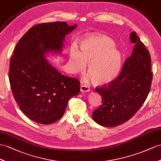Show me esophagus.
<instances>
[{
    "instance_id": "obj_1",
    "label": "esophagus",
    "mask_w": 161,
    "mask_h": 161,
    "mask_svg": "<svg viewBox=\"0 0 161 161\" xmlns=\"http://www.w3.org/2000/svg\"><path fill=\"white\" fill-rule=\"evenodd\" d=\"M80 92H89V87L86 85H81L80 86Z\"/></svg>"
}]
</instances>
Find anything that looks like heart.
I'll use <instances>...</instances> for the list:
<instances>
[{"label": "heart", "instance_id": "heart-1", "mask_svg": "<svg viewBox=\"0 0 161 161\" xmlns=\"http://www.w3.org/2000/svg\"><path fill=\"white\" fill-rule=\"evenodd\" d=\"M115 43L106 35L93 33L80 42V52L75 47L70 50L68 66L72 74L85 71V81L92 79L96 85L110 83L117 76L122 64V55L114 47Z\"/></svg>", "mask_w": 161, "mask_h": 161}]
</instances>
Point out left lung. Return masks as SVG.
Masks as SVG:
<instances>
[{"mask_svg":"<svg viewBox=\"0 0 161 161\" xmlns=\"http://www.w3.org/2000/svg\"><path fill=\"white\" fill-rule=\"evenodd\" d=\"M130 40L135 46L120 75L109 85L96 89L103 104L92 113V118L101 126L115 127L126 122L141 108L150 92V53L135 32L130 33Z\"/></svg>","mask_w":161,"mask_h":161,"instance_id":"left-lung-1","label":"left lung"}]
</instances>
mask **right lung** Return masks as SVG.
<instances>
[{
	"label": "right lung",
	"instance_id": "add662e5",
	"mask_svg": "<svg viewBox=\"0 0 161 161\" xmlns=\"http://www.w3.org/2000/svg\"><path fill=\"white\" fill-rule=\"evenodd\" d=\"M65 22L35 25L19 40L9 65V83L19 108L29 119L50 124L64 114L69 100L79 94L80 82L63 75L46 55L59 54L65 36L76 28Z\"/></svg>",
	"mask_w": 161,
	"mask_h": 161
}]
</instances>
